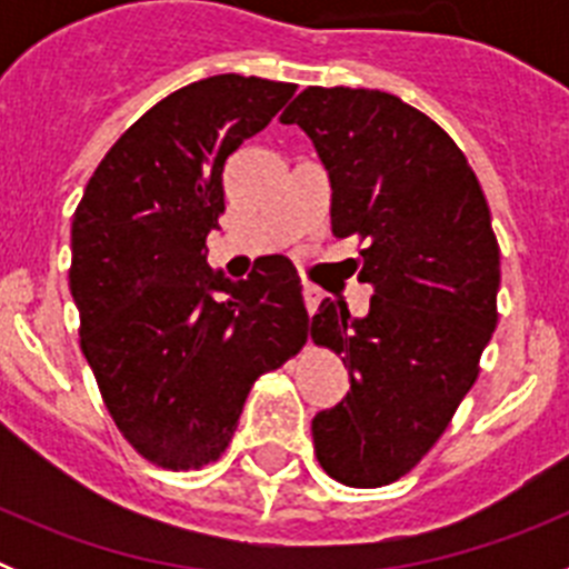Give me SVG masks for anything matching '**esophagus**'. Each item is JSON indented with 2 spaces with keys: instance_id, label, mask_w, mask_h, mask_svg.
Masks as SVG:
<instances>
[{
  "instance_id": "34e87169",
  "label": "esophagus",
  "mask_w": 569,
  "mask_h": 569,
  "mask_svg": "<svg viewBox=\"0 0 569 569\" xmlns=\"http://www.w3.org/2000/svg\"><path fill=\"white\" fill-rule=\"evenodd\" d=\"M301 293H305V305H308L310 313H316L321 301V290L316 288V284H310V281H305V284H301Z\"/></svg>"
}]
</instances>
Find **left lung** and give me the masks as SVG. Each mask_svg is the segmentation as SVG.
<instances>
[{
  "label": "left lung",
  "instance_id": "obj_1",
  "mask_svg": "<svg viewBox=\"0 0 569 569\" xmlns=\"http://www.w3.org/2000/svg\"><path fill=\"white\" fill-rule=\"evenodd\" d=\"M330 176L333 236L359 233L356 319L325 299L316 345L345 356L350 393L313 419L316 459L347 487H381L439 441L496 330L501 261L490 208L459 144L393 93L308 88L284 113Z\"/></svg>",
  "mask_w": 569,
  "mask_h": 569
}]
</instances>
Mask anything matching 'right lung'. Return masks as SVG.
<instances>
[{
    "mask_svg": "<svg viewBox=\"0 0 569 569\" xmlns=\"http://www.w3.org/2000/svg\"><path fill=\"white\" fill-rule=\"evenodd\" d=\"M293 93L239 73L179 88L119 136L73 213L82 353L124 439L168 470L219 459L253 381L308 341L290 259L264 256L230 281L204 244L224 213L228 156Z\"/></svg>",
    "mask_w": 569,
    "mask_h": 569,
    "instance_id": "obj_1",
    "label": "right lung"
}]
</instances>
